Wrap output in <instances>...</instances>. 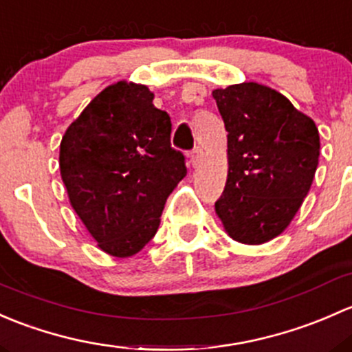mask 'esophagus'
I'll return each mask as SVG.
<instances>
[{"mask_svg":"<svg viewBox=\"0 0 352 352\" xmlns=\"http://www.w3.org/2000/svg\"><path fill=\"white\" fill-rule=\"evenodd\" d=\"M201 159H203V151L200 149V147H197V149L191 152V166H193V168H197V166L201 162Z\"/></svg>","mask_w":352,"mask_h":352,"instance_id":"1","label":"esophagus"}]
</instances>
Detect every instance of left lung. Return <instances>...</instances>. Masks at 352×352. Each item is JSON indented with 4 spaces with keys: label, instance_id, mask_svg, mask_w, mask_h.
Here are the masks:
<instances>
[{
    "label": "left lung",
    "instance_id": "obj_1",
    "mask_svg": "<svg viewBox=\"0 0 352 352\" xmlns=\"http://www.w3.org/2000/svg\"><path fill=\"white\" fill-rule=\"evenodd\" d=\"M227 135L226 190L215 213L235 242L261 245L283 234L309 195L320 155L315 122L259 82L212 91Z\"/></svg>",
    "mask_w": 352,
    "mask_h": 352
}]
</instances>
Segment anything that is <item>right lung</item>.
<instances>
[{
  "label": "right lung",
  "instance_id": "right-lung-1",
  "mask_svg": "<svg viewBox=\"0 0 352 352\" xmlns=\"http://www.w3.org/2000/svg\"><path fill=\"white\" fill-rule=\"evenodd\" d=\"M146 85L107 86L67 126L59 168L69 203L98 248L130 257L161 223L166 200L186 166L171 149V120Z\"/></svg>",
  "mask_w": 352,
  "mask_h": 352
}]
</instances>
